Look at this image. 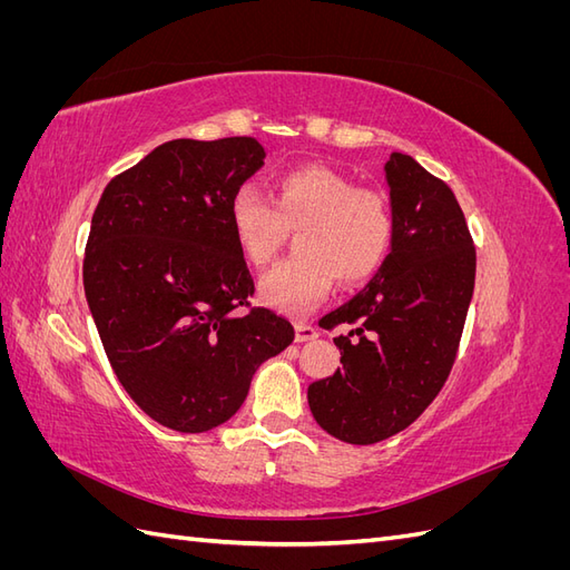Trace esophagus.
<instances>
[{
    "mask_svg": "<svg viewBox=\"0 0 570 570\" xmlns=\"http://www.w3.org/2000/svg\"><path fill=\"white\" fill-rule=\"evenodd\" d=\"M295 337H297V342H312V340H316L321 333H318V327L316 325H312V323H297V327H295Z\"/></svg>",
    "mask_w": 570,
    "mask_h": 570,
    "instance_id": "esophagus-1",
    "label": "esophagus"
}]
</instances>
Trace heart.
Listing matches in <instances>:
<instances>
[{
	"label": "heart",
	"instance_id": "obj_1",
	"mask_svg": "<svg viewBox=\"0 0 570 570\" xmlns=\"http://www.w3.org/2000/svg\"><path fill=\"white\" fill-rule=\"evenodd\" d=\"M230 228L254 266L271 262L287 230H299V256L273 266L258 283L262 302L292 316L314 312L333 278L347 287L371 281L394 243L392 204L381 189L356 187L325 166L287 170L271 197L252 185L239 187Z\"/></svg>",
	"mask_w": 570,
	"mask_h": 570
}]
</instances>
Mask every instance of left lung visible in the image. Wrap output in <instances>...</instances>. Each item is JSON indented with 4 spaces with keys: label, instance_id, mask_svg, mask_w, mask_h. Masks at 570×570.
Wrapping results in <instances>:
<instances>
[{
    "label": "left lung",
    "instance_id": "obj_1",
    "mask_svg": "<svg viewBox=\"0 0 570 570\" xmlns=\"http://www.w3.org/2000/svg\"><path fill=\"white\" fill-rule=\"evenodd\" d=\"M394 243L373 281L323 316L342 354L308 385L316 423L350 444L402 433L450 377L475 285V247L452 187L409 154L385 164Z\"/></svg>",
    "mask_w": 570,
    "mask_h": 570
}]
</instances>
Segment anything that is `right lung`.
I'll use <instances>...</instances> for the list:
<instances>
[{"label":"right lung","instance_id":"obj_1","mask_svg":"<svg viewBox=\"0 0 570 570\" xmlns=\"http://www.w3.org/2000/svg\"><path fill=\"white\" fill-rule=\"evenodd\" d=\"M254 137L170 140L101 193L82 283L118 383L149 419L206 433L243 406L252 375L295 340L254 281L230 202L264 166Z\"/></svg>","mask_w":570,"mask_h":570}]
</instances>
